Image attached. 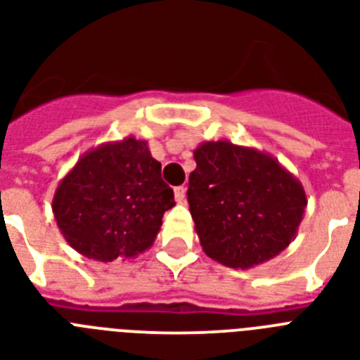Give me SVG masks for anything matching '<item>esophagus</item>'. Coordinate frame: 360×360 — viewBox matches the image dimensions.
Listing matches in <instances>:
<instances>
[{
  "instance_id": "esophagus-1",
  "label": "esophagus",
  "mask_w": 360,
  "mask_h": 360,
  "mask_svg": "<svg viewBox=\"0 0 360 360\" xmlns=\"http://www.w3.org/2000/svg\"><path fill=\"white\" fill-rule=\"evenodd\" d=\"M174 195H175V201H177V203H183V201H185V198H186L185 186H175Z\"/></svg>"
}]
</instances>
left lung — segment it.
<instances>
[{
  "label": "left lung",
  "instance_id": "8db88e82",
  "mask_svg": "<svg viewBox=\"0 0 360 360\" xmlns=\"http://www.w3.org/2000/svg\"><path fill=\"white\" fill-rule=\"evenodd\" d=\"M188 177V205L212 261L248 270L288 248L305 216L297 177L266 151L231 140L201 142Z\"/></svg>",
  "mask_w": 360,
  "mask_h": 360
}]
</instances>
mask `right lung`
<instances>
[{"mask_svg":"<svg viewBox=\"0 0 360 360\" xmlns=\"http://www.w3.org/2000/svg\"><path fill=\"white\" fill-rule=\"evenodd\" d=\"M174 205V190L160 177L148 142L129 134L81 155L58 181L51 209L60 235L77 253L110 262L151 248Z\"/></svg>","mask_w":360,"mask_h":360,"instance_id":"right-lung-1","label":"right lung"}]
</instances>
